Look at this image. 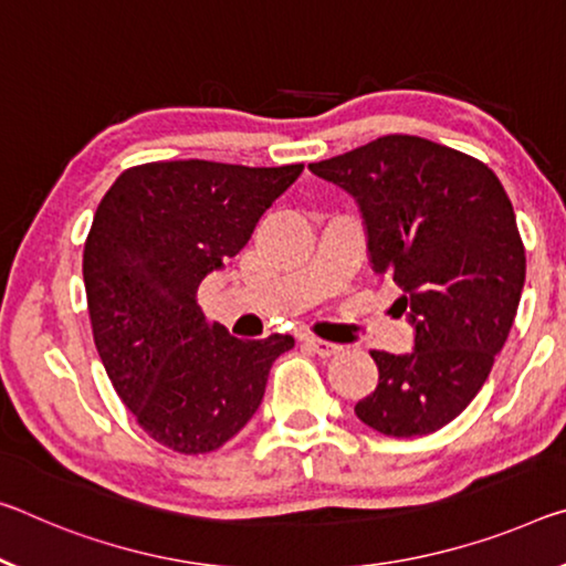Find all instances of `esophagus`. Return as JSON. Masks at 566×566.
Instances as JSON below:
<instances>
[{
	"instance_id": "obj_1",
	"label": "esophagus",
	"mask_w": 566,
	"mask_h": 566,
	"mask_svg": "<svg viewBox=\"0 0 566 566\" xmlns=\"http://www.w3.org/2000/svg\"><path fill=\"white\" fill-rule=\"evenodd\" d=\"M304 343H307V347L312 349V353H317L319 357H332V355L343 353V345L327 343V339H319V337H307V339H304Z\"/></svg>"
}]
</instances>
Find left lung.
Segmentation results:
<instances>
[{"instance_id": "left-lung-1", "label": "left lung", "mask_w": 566, "mask_h": 566, "mask_svg": "<svg viewBox=\"0 0 566 566\" xmlns=\"http://www.w3.org/2000/svg\"><path fill=\"white\" fill-rule=\"evenodd\" d=\"M360 203L378 274L402 290L416 347L370 349L380 380L355 406L382 436H428L451 423L486 382L522 300L526 254L496 174L418 136H382L310 164Z\"/></svg>"}]
</instances>
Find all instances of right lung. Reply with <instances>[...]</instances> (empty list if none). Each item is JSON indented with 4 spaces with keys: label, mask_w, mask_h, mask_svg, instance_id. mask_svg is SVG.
<instances>
[{
    "label": "right lung",
    "mask_w": 566,
    "mask_h": 566,
    "mask_svg": "<svg viewBox=\"0 0 566 566\" xmlns=\"http://www.w3.org/2000/svg\"><path fill=\"white\" fill-rule=\"evenodd\" d=\"M302 168L156 160L123 170L97 206L83 251L97 355L138 426L170 451L211 453L234 438L294 347L290 335H229L196 294Z\"/></svg>",
    "instance_id": "1"
}]
</instances>
